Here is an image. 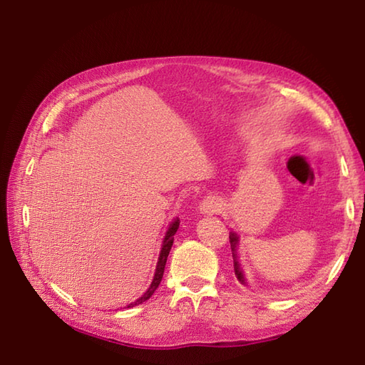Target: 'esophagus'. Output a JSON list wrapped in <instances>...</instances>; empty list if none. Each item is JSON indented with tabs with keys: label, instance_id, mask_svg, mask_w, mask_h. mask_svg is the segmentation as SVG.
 <instances>
[{
	"label": "esophagus",
	"instance_id": "esophagus-1",
	"mask_svg": "<svg viewBox=\"0 0 365 365\" xmlns=\"http://www.w3.org/2000/svg\"><path fill=\"white\" fill-rule=\"evenodd\" d=\"M200 210H202L204 213H218L221 210V204L218 199L215 197H207L202 200V204H200Z\"/></svg>",
	"mask_w": 365,
	"mask_h": 365
}]
</instances>
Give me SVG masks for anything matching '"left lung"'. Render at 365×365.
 <instances>
[{"label": "left lung", "mask_w": 365, "mask_h": 365, "mask_svg": "<svg viewBox=\"0 0 365 365\" xmlns=\"http://www.w3.org/2000/svg\"><path fill=\"white\" fill-rule=\"evenodd\" d=\"M230 240V247H232V257H234V269H235V276L237 279L242 284H245V276H243V271L240 268V263H238V257H237V246H238V235L235 232H230L229 235Z\"/></svg>", "instance_id": "8db88e82"}]
</instances>
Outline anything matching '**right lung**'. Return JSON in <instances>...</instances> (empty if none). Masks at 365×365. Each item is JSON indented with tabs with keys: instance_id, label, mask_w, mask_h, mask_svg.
I'll return each mask as SVG.
<instances>
[{
	"instance_id": "1",
	"label": "right lung",
	"mask_w": 365,
	"mask_h": 365,
	"mask_svg": "<svg viewBox=\"0 0 365 365\" xmlns=\"http://www.w3.org/2000/svg\"><path fill=\"white\" fill-rule=\"evenodd\" d=\"M178 224H180V221L174 220V222L170 224L168 232H166L165 240H163V246H161V251H160L157 269H155V276H153V279H152L150 287H149V289H147V292L143 294L141 298H138L135 302H131V304H128L127 307H133V306L141 304V302L149 299V298L152 297V294H153V292L158 289V285H160L161 279H163V273H165V267H166V260H168L169 251H170V247H173V243H174V235H175V232H177V229H178Z\"/></svg>"
}]
</instances>
